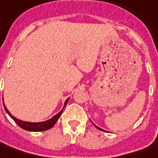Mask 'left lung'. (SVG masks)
Wrapping results in <instances>:
<instances>
[{"label": "left lung", "mask_w": 158, "mask_h": 158, "mask_svg": "<svg viewBox=\"0 0 158 158\" xmlns=\"http://www.w3.org/2000/svg\"><path fill=\"white\" fill-rule=\"evenodd\" d=\"M94 125H95V127H96V128H97V129H98V130H102V131H106V130H102V129H101V128H99V127H98V126H97V125H95V124H94Z\"/></svg>", "instance_id": "8db88e82"}]
</instances>
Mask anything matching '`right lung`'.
<instances>
[{
	"label": "right lung",
	"mask_w": 158,
	"mask_h": 158,
	"mask_svg": "<svg viewBox=\"0 0 158 158\" xmlns=\"http://www.w3.org/2000/svg\"><path fill=\"white\" fill-rule=\"evenodd\" d=\"M69 98L65 100L64 103V106L61 109V110L58 112L56 115H55L53 117H52L51 119L48 120H45V121H42V122H28V121H23V120H19L16 117H15L14 115H11V113L8 110V109L6 108V105L4 103V98H3V105H4V108H5V110L6 111V113L8 114L10 118H12L14 120H15V122L17 124V125L19 126L20 128L23 129V130H28V131H33V132H39V131H45V130H48L49 129H51L52 127L54 126V125L56 123L57 120L59 119V117L60 116V115L63 112V110H64V108L65 107V106H66L67 102L69 101Z\"/></svg>",
	"instance_id": "1"
}]
</instances>
